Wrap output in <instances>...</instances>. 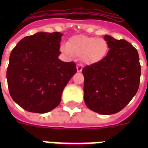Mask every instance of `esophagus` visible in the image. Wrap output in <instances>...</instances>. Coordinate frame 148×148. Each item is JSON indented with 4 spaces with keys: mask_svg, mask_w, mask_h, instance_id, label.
<instances>
[{
    "mask_svg": "<svg viewBox=\"0 0 148 148\" xmlns=\"http://www.w3.org/2000/svg\"><path fill=\"white\" fill-rule=\"evenodd\" d=\"M83 70V66L81 64H77V72H81Z\"/></svg>",
    "mask_w": 148,
    "mask_h": 148,
    "instance_id": "obj_1",
    "label": "esophagus"
}]
</instances>
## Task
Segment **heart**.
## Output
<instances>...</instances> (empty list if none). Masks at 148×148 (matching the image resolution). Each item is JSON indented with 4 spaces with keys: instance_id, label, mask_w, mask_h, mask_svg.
Instances as JSON below:
<instances>
[{
    "instance_id": "b5f03b06",
    "label": "heart",
    "mask_w": 148,
    "mask_h": 148,
    "mask_svg": "<svg viewBox=\"0 0 148 148\" xmlns=\"http://www.w3.org/2000/svg\"><path fill=\"white\" fill-rule=\"evenodd\" d=\"M108 43L103 38L84 35L74 36L70 38L67 45L60 46V51L63 53L67 55L74 53L89 64L102 60L108 52Z\"/></svg>"
}]
</instances>
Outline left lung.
Returning <instances> with one entry per match:
<instances>
[{"label": "left lung", "instance_id": "8db88e82", "mask_svg": "<svg viewBox=\"0 0 148 148\" xmlns=\"http://www.w3.org/2000/svg\"><path fill=\"white\" fill-rule=\"evenodd\" d=\"M110 48L107 55L82 70L86 106L100 114L119 112L131 101L140 84L138 51L125 40L104 36Z\"/></svg>", "mask_w": 148, "mask_h": 148}]
</instances>
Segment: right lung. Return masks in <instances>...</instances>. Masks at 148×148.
<instances>
[{
	"label": "right lung",
	"mask_w": 148,
	"mask_h": 148,
	"mask_svg": "<svg viewBox=\"0 0 148 148\" xmlns=\"http://www.w3.org/2000/svg\"><path fill=\"white\" fill-rule=\"evenodd\" d=\"M60 32H38L12 50L7 71L8 89L15 103L29 112L45 114L58 107L63 90L77 72L74 62H64Z\"/></svg>",
	"instance_id": "obj_1"
}]
</instances>
